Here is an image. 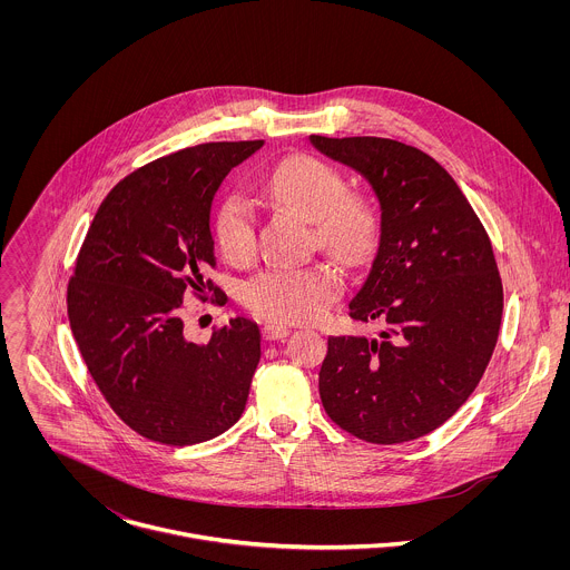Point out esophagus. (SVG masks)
<instances>
[{
	"label": "esophagus",
	"instance_id": "1",
	"mask_svg": "<svg viewBox=\"0 0 570 570\" xmlns=\"http://www.w3.org/2000/svg\"><path fill=\"white\" fill-rule=\"evenodd\" d=\"M289 333V326L281 325V323H265L263 325V337L265 340H281Z\"/></svg>",
	"mask_w": 570,
	"mask_h": 570
}]
</instances>
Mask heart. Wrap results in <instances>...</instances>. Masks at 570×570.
I'll list each match as a JSON object with an SVG mask.
<instances>
[{"label":"heart","instance_id":"1","mask_svg":"<svg viewBox=\"0 0 570 570\" xmlns=\"http://www.w3.org/2000/svg\"><path fill=\"white\" fill-rule=\"evenodd\" d=\"M256 188L272 204L314 222L318 242L335 258L357 263L368 249L375 233L373 210L364 199L346 195V181L331 164L294 156L265 175ZM215 239L230 263H245L254 254V210L242 195L219 204ZM340 292L342 276L326 263L265 267L245 281L242 301L249 312L272 323H309L325 314Z\"/></svg>","mask_w":570,"mask_h":570}]
</instances>
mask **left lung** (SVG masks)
<instances>
[{
  "instance_id": "obj_1",
  "label": "left lung",
  "mask_w": 570,
  "mask_h": 570,
  "mask_svg": "<svg viewBox=\"0 0 570 570\" xmlns=\"http://www.w3.org/2000/svg\"><path fill=\"white\" fill-rule=\"evenodd\" d=\"M309 142L357 170L377 197L380 244L348 314L386 323L382 340L328 337L323 406L362 441L419 439L468 402L493 353L502 283L488 233L428 154L371 136Z\"/></svg>"
}]
</instances>
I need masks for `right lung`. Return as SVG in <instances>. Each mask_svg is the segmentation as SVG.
Instances as JSON below:
<instances>
[{
    "label": "right lung",
    "instance_id": "add662e5",
    "mask_svg": "<svg viewBox=\"0 0 570 570\" xmlns=\"http://www.w3.org/2000/svg\"><path fill=\"white\" fill-rule=\"evenodd\" d=\"M263 147L206 142L149 163L100 204L68 285V318L82 362L111 410L138 434L193 445L244 412L261 360V331L233 318L206 344L186 340L184 292H215L210 208L226 175Z\"/></svg>",
    "mask_w": 570,
    "mask_h": 570
}]
</instances>
